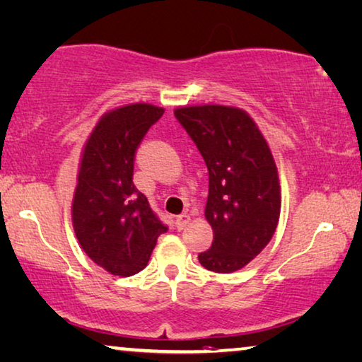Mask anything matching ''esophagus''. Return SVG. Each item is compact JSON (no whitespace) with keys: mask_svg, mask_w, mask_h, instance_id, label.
<instances>
[{"mask_svg":"<svg viewBox=\"0 0 362 362\" xmlns=\"http://www.w3.org/2000/svg\"><path fill=\"white\" fill-rule=\"evenodd\" d=\"M189 221H191V216H189L187 214H181V215L176 218V228H177V230H180V231L185 230Z\"/></svg>","mask_w":362,"mask_h":362,"instance_id":"esophagus-1","label":"esophagus"}]
</instances>
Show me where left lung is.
Wrapping results in <instances>:
<instances>
[{
	"label": "left lung",
	"instance_id": "8db88e82",
	"mask_svg": "<svg viewBox=\"0 0 362 362\" xmlns=\"http://www.w3.org/2000/svg\"><path fill=\"white\" fill-rule=\"evenodd\" d=\"M175 116L196 144L209 170L205 220L214 230L199 262L231 274L259 255L280 220L281 187L272 150L246 111L226 105H192Z\"/></svg>",
	"mask_w": 362,
	"mask_h": 362
}]
</instances>
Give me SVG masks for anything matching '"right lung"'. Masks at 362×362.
<instances>
[{
    "label": "right lung",
    "instance_id": "obj_1",
    "mask_svg": "<svg viewBox=\"0 0 362 362\" xmlns=\"http://www.w3.org/2000/svg\"><path fill=\"white\" fill-rule=\"evenodd\" d=\"M163 108L129 103L97 121L81 153L72 197V226L93 262L111 275L131 276L146 269L166 228L132 182L136 150Z\"/></svg>",
    "mask_w": 362,
    "mask_h": 362
}]
</instances>
